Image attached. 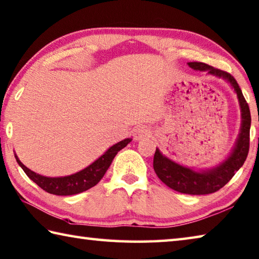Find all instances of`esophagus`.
<instances>
[{"instance_id": "1", "label": "esophagus", "mask_w": 259, "mask_h": 259, "mask_svg": "<svg viewBox=\"0 0 259 259\" xmlns=\"http://www.w3.org/2000/svg\"><path fill=\"white\" fill-rule=\"evenodd\" d=\"M150 134V129L146 125H138L136 126L133 131V136L135 140H141L145 137H147Z\"/></svg>"}]
</instances>
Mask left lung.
<instances>
[{"label": "left lung", "instance_id": "1", "mask_svg": "<svg viewBox=\"0 0 259 259\" xmlns=\"http://www.w3.org/2000/svg\"><path fill=\"white\" fill-rule=\"evenodd\" d=\"M192 69L206 72L217 78H221L229 84L237 95L240 106V131L235 143L234 148L226 158L219 164L205 169H194L181 165L165 156L156 148L154 156V169L159 180L177 192L184 194L201 195L214 193L229 182L236 171L244 165L249 150V131H250V111L242 95L239 85L229 73L217 69L204 63H187Z\"/></svg>", "mask_w": 259, "mask_h": 259}]
</instances>
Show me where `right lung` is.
<instances>
[{"label": "right lung", "instance_id": "add662e5", "mask_svg": "<svg viewBox=\"0 0 259 259\" xmlns=\"http://www.w3.org/2000/svg\"><path fill=\"white\" fill-rule=\"evenodd\" d=\"M131 140H133L131 138H125L111 146L103 155H101L92 164L85 167L84 169L77 171V173L67 176L48 177L34 173L33 170L29 169L27 166H24L20 161L17 154H14V156L18 164L24 170V173L27 174L29 179L33 181L35 184L41 187L46 192L55 195H74L82 193V192L98 184L104 176L105 171L108 170L118 151L124 148Z\"/></svg>", "mask_w": 259, "mask_h": 259}]
</instances>
